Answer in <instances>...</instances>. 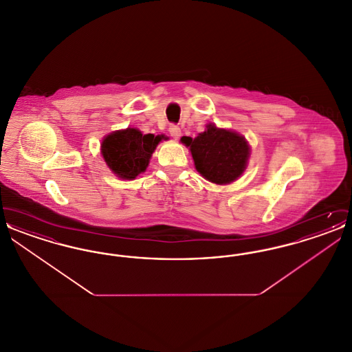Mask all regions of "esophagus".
I'll return each instance as SVG.
<instances>
[{
  "mask_svg": "<svg viewBox=\"0 0 352 352\" xmlns=\"http://www.w3.org/2000/svg\"><path fill=\"white\" fill-rule=\"evenodd\" d=\"M168 133L170 135L174 138V140H178L179 137H181V128L178 126V125H170V128H168Z\"/></svg>",
  "mask_w": 352,
  "mask_h": 352,
  "instance_id": "34e87169",
  "label": "esophagus"
}]
</instances>
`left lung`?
Masks as SVG:
<instances>
[{
	"mask_svg": "<svg viewBox=\"0 0 352 352\" xmlns=\"http://www.w3.org/2000/svg\"><path fill=\"white\" fill-rule=\"evenodd\" d=\"M195 138L182 137L190 148L195 168L207 181L217 184L234 182L247 168L251 148L241 134L208 124Z\"/></svg>",
	"mask_w": 352,
	"mask_h": 352,
	"instance_id": "1",
	"label": "left lung"
}]
</instances>
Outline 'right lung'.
Wrapping results in <instances>:
<instances>
[{
  "mask_svg": "<svg viewBox=\"0 0 352 352\" xmlns=\"http://www.w3.org/2000/svg\"><path fill=\"white\" fill-rule=\"evenodd\" d=\"M164 138L162 134H142L135 128H126L104 137L101 154L113 174L131 181L146 170L153 151Z\"/></svg>",
  "mask_w": 352,
  "mask_h": 352,
  "instance_id": "obj_1",
  "label": "right lung"
}]
</instances>
